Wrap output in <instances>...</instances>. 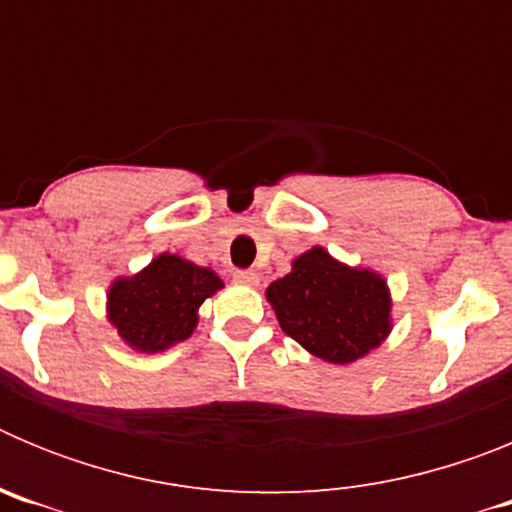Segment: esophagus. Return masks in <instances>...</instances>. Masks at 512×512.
Listing matches in <instances>:
<instances>
[{
  "mask_svg": "<svg viewBox=\"0 0 512 512\" xmlns=\"http://www.w3.org/2000/svg\"><path fill=\"white\" fill-rule=\"evenodd\" d=\"M233 279L238 284H248V287H253V284H259V274H256V271H235Z\"/></svg>",
  "mask_w": 512,
  "mask_h": 512,
  "instance_id": "1",
  "label": "esophagus"
}]
</instances>
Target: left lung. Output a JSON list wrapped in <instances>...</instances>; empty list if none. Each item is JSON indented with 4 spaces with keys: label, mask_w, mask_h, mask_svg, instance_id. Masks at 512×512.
<instances>
[{
    "label": "left lung",
    "mask_w": 512,
    "mask_h": 512,
    "mask_svg": "<svg viewBox=\"0 0 512 512\" xmlns=\"http://www.w3.org/2000/svg\"><path fill=\"white\" fill-rule=\"evenodd\" d=\"M266 300L289 338L328 364H351L392 330V295L382 274L312 246L271 282Z\"/></svg>",
    "instance_id": "1"
}]
</instances>
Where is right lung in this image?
<instances>
[{"mask_svg":"<svg viewBox=\"0 0 512 512\" xmlns=\"http://www.w3.org/2000/svg\"><path fill=\"white\" fill-rule=\"evenodd\" d=\"M223 289L207 266L161 253L133 277H117L107 289V320L140 354H158L187 341L200 323V305Z\"/></svg>","mask_w":512,"mask_h":512,"instance_id":"right-lung-1","label":"right lung"}]
</instances>
